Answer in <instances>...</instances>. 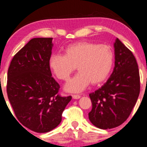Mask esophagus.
<instances>
[{"label":"esophagus","instance_id":"obj_1","mask_svg":"<svg viewBox=\"0 0 147 147\" xmlns=\"http://www.w3.org/2000/svg\"><path fill=\"white\" fill-rule=\"evenodd\" d=\"M72 98L73 99H80V95L79 94H72Z\"/></svg>","mask_w":147,"mask_h":147}]
</instances>
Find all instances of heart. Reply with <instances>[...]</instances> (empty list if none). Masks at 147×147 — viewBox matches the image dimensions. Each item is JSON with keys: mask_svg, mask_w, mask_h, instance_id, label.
Returning a JSON list of instances; mask_svg holds the SVG:
<instances>
[{"mask_svg": "<svg viewBox=\"0 0 147 147\" xmlns=\"http://www.w3.org/2000/svg\"><path fill=\"white\" fill-rule=\"evenodd\" d=\"M114 63V53L109 45L80 41L68 45L65 55H52L49 66L59 80L67 81L76 69L79 72L65 86L67 91L82 92L90 83L98 84L109 76Z\"/></svg>", "mask_w": 147, "mask_h": 147, "instance_id": "b5f03b06", "label": "heart"}]
</instances>
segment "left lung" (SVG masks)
<instances>
[{
  "instance_id": "left-lung-1",
  "label": "left lung",
  "mask_w": 147,
  "mask_h": 147,
  "mask_svg": "<svg viewBox=\"0 0 147 147\" xmlns=\"http://www.w3.org/2000/svg\"><path fill=\"white\" fill-rule=\"evenodd\" d=\"M114 45L113 72L101 88L89 94L92 105L89 119L102 129L123 124L129 117L140 92V77L135 57L118 38Z\"/></svg>"
}]
</instances>
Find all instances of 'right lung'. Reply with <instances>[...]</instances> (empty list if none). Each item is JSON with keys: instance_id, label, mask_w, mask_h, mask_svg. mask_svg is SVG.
Here are the masks:
<instances>
[{"instance_id": "obj_1", "label": "right lung", "mask_w": 147, "mask_h": 147, "mask_svg": "<svg viewBox=\"0 0 147 147\" xmlns=\"http://www.w3.org/2000/svg\"><path fill=\"white\" fill-rule=\"evenodd\" d=\"M52 40L31 39L15 55L8 70L7 94L15 115L23 126L38 133L57 127L72 100L71 96L58 94L60 87L52 77Z\"/></svg>"}]
</instances>
